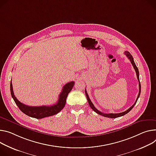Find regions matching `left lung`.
<instances>
[{"label":"left lung","mask_w":156,"mask_h":156,"mask_svg":"<svg viewBox=\"0 0 156 156\" xmlns=\"http://www.w3.org/2000/svg\"><path fill=\"white\" fill-rule=\"evenodd\" d=\"M124 54L126 55L127 57L128 58V59H129V60H130L131 64L133 65V67H134V69H135V71H136L137 78V80H138V81H139V94H138V96H137V99H136V100L135 103H134V105H133L132 106H131L128 109L125 111H124V112H120V113H109V114H106V113H103V112L100 111L99 110H98V109L94 106L92 102L91 101L90 99V98H89V96H88V93H87V90H85V94H86V96H87L88 102L89 105H90V106L91 107V108L94 112H96L97 113V114L100 115H101V116H103L104 117L109 118H116L121 117V116H122L125 115L126 114H127V112H129L133 108V107H134V105H136V102H137V100H138V98H139V96H140V94L141 87H140V81H139V73L138 68H137V67L136 66V64H135V63H134V59H133V56L131 55V53H130L129 51H124Z\"/></svg>","instance_id":"8db88e82"}]
</instances>
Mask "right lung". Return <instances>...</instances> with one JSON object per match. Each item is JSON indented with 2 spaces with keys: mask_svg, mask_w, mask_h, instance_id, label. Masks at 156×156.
Segmentation results:
<instances>
[{
  "mask_svg": "<svg viewBox=\"0 0 156 156\" xmlns=\"http://www.w3.org/2000/svg\"><path fill=\"white\" fill-rule=\"evenodd\" d=\"M75 84L74 81L66 83L63 87L62 91L59 95L58 100L56 104L51 106H30L20 103L14 95L12 88V81H10V93L14 101L19 108L24 114L32 118L41 119L44 118L51 116L58 113L65 106L66 98L68 93L72 90Z\"/></svg>",
  "mask_w": 156,
  "mask_h": 156,
  "instance_id": "add662e5",
  "label": "right lung"
}]
</instances>
